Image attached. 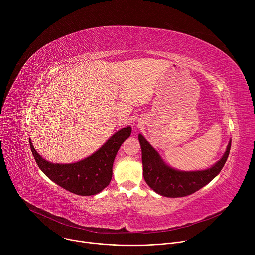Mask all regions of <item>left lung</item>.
I'll list each match as a JSON object with an SVG mask.
<instances>
[{
	"mask_svg": "<svg viewBox=\"0 0 255 255\" xmlns=\"http://www.w3.org/2000/svg\"><path fill=\"white\" fill-rule=\"evenodd\" d=\"M138 139L142 151L144 179L155 193L167 198L186 197L208 185L223 168L231 148V141H229L221 159L207 169L183 171L174 169L164 162L159 153L141 134Z\"/></svg>",
	"mask_w": 255,
	"mask_h": 255,
	"instance_id": "obj_1",
	"label": "left lung"
}]
</instances>
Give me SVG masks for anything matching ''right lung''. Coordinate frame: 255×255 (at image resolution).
Masks as SVG:
<instances>
[{
    "instance_id": "1",
    "label": "right lung",
    "mask_w": 255,
    "mask_h": 255,
    "mask_svg": "<svg viewBox=\"0 0 255 255\" xmlns=\"http://www.w3.org/2000/svg\"><path fill=\"white\" fill-rule=\"evenodd\" d=\"M131 126L116 132L103 146L89 157L74 163H52L30 148L41 171L53 183L79 196H94L102 192L112 179L113 163L122 143L130 137Z\"/></svg>"
}]
</instances>
